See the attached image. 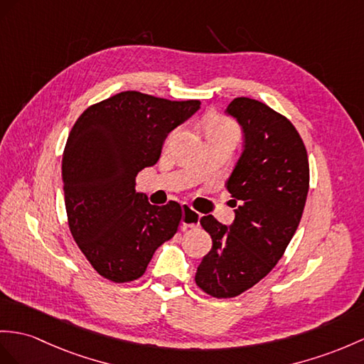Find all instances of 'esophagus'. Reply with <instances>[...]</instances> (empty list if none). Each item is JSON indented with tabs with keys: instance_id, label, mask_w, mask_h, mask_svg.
Listing matches in <instances>:
<instances>
[{
	"instance_id": "34e87169",
	"label": "esophagus",
	"mask_w": 364,
	"mask_h": 364,
	"mask_svg": "<svg viewBox=\"0 0 364 364\" xmlns=\"http://www.w3.org/2000/svg\"><path fill=\"white\" fill-rule=\"evenodd\" d=\"M200 215L198 211H194L188 203H183L182 205V219H181V227L185 228H193L199 225Z\"/></svg>"
}]
</instances>
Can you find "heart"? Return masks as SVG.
<instances>
[{
	"instance_id": "heart-1",
	"label": "heart",
	"mask_w": 364,
	"mask_h": 364,
	"mask_svg": "<svg viewBox=\"0 0 364 364\" xmlns=\"http://www.w3.org/2000/svg\"><path fill=\"white\" fill-rule=\"evenodd\" d=\"M205 136H207V140H215V139L237 140L239 131L235 127V123H232L228 119L220 117V115H213V117L207 119L205 122Z\"/></svg>"
}]
</instances>
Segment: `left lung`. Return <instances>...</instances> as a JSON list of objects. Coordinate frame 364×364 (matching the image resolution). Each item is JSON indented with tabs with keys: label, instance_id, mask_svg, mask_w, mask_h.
<instances>
[{
	"label": "left lung",
	"instance_id": "1",
	"mask_svg": "<svg viewBox=\"0 0 364 364\" xmlns=\"http://www.w3.org/2000/svg\"><path fill=\"white\" fill-rule=\"evenodd\" d=\"M225 114L244 134L225 183L235 219L230 225L211 215L200 219L213 247L194 278L215 298L241 295L267 277L296 232L309 191L306 146L284 115L249 97H237Z\"/></svg>",
	"mask_w": 364,
	"mask_h": 364
}]
</instances>
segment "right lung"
Instances as JSON below:
<instances>
[{
  "mask_svg": "<svg viewBox=\"0 0 364 364\" xmlns=\"http://www.w3.org/2000/svg\"><path fill=\"white\" fill-rule=\"evenodd\" d=\"M199 109V100L125 91L90 106L70 129L61 166L69 228L103 278H140L176 235L179 203L151 205L136 191V176L159 161L168 134Z\"/></svg>",
  "mask_w": 364,
  "mask_h": 364,
  "instance_id": "add662e5",
  "label": "right lung"
}]
</instances>
